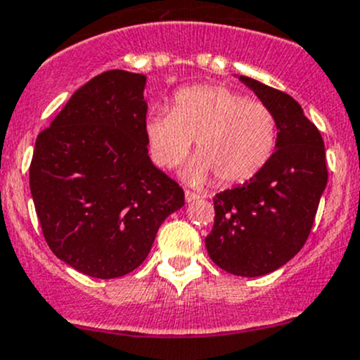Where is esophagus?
I'll return each mask as SVG.
<instances>
[{
    "label": "esophagus",
    "instance_id": "1",
    "mask_svg": "<svg viewBox=\"0 0 360 360\" xmlns=\"http://www.w3.org/2000/svg\"><path fill=\"white\" fill-rule=\"evenodd\" d=\"M184 198H186V202H195V200L200 198V195H198V193H195V191L186 190V191H184Z\"/></svg>",
    "mask_w": 360,
    "mask_h": 360
}]
</instances>
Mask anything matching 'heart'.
I'll use <instances>...</instances> for the list:
<instances>
[{
  "label": "heart",
  "mask_w": 360,
  "mask_h": 360,
  "mask_svg": "<svg viewBox=\"0 0 360 360\" xmlns=\"http://www.w3.org/2000/svg\"><path fill=\"white\" fill-rule=\"evenodd\" d=\"M146 138L153 160L176 167L195 139L196 157L186 177L212 176L222 186L245 183L269 162L278 141V119L266 103L226 86L200 84L177 91L172 110L148 117Z\"/></svg>",
  "instance_id": "1"
}]
</instances>
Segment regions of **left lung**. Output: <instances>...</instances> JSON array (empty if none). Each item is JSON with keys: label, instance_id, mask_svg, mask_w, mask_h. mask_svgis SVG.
Segmentation results:
<instances>
[{"label": "left lung", "instance_id": "8db88e82", "mask_svg": "<svg viewBox=\"0 0 360 360\" xmlns=\"http://www.w3.org/2000/svg\"><path fill=\"white\" fill-rule=\"evenodd\" d=\"M240 81L274 112L278 141L259 174L215 195L205 247L221 269L257 278L285 266L305 245L328 167L323 136L290 94L245 75Z\"/></svg>", "mask_w": 360, "mask_h": 360}]
</instances>
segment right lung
<instances>
[{
	"mask_svg": "<svg viewBox=\"0 0 360 360\" xmlns=\"http://www.w3.org/2000/svg\"><path fill=\"white\" fill-rule=\"evenodd\" d=\"M146 77L107 70L79 88L34 146L29 184L51 252L86 276L141 266L184 191L148 157Z\"/></svg>",
	"mask_w": 360,
	"mask_h": 360,
	"instance_id": "1",
	"label": "right lung"
}]
</instances>
